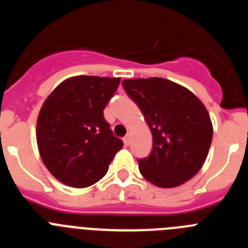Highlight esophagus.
Here are the masks:
<instances>
[{"label":"esophagus","mask_w":248,"mask_h":248,"mask_svg":"<svg viewBox=\"0 0 248 248\" xmlns=\"http://www.w3.org/2000/svg\"><path fill=\"white\" fill-rule=\"evenodd\" d=\"M123 141H124V145L128 146L129 144H130V137H129V135L124 137V138H123Z\"/></svg>","instance_id":"1"}]
</instances>
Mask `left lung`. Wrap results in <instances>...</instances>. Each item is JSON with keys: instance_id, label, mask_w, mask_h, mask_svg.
<instances>
[{"instance_id": "left-lung-1", "label": "left lung", "mask_w": 248, "mask_h": 248, "mask_svg": "<svg viewBox=\"0 0 248 248\" xmlns=\"http://www.w3.org/2000/svg\"><path fill=\"white\" fill-rule=\"evenodd\" d=\"M153 134V150L139 159L140 174L159 187H176L190 180L205 163L212 141L207 109L185 87L164 78L122 82Z\"/></svg>"}]
</instances>
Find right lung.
<instances>
[{"label": "right lung", "mask_w": 248, "mask_h": 248, "mask_svg": "<svg viewBox=\"0 0 248 248\" xmlns=\"http://www.w3.org/2000/svg\"><path fill=\"white\" fill-rule=\"evenodd\" d=\"M119 83L120 78L72 77L43 103L36 131L39 155L64 185L88 187L99 181L123 148L103 114Z\"/></svg>", "instance_id": "right-lung-1"}]
</instances>
